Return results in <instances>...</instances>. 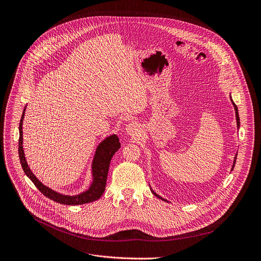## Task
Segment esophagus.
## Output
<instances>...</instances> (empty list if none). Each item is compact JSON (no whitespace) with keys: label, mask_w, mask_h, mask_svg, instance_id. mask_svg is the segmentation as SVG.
Instances as JSON below:
<instances>
[{"label":"esophagus","mask_w":261,"mask_h":261,"mask_svg":"<svg viewBox=\"0 0 261 261\" xmlns=\"http://www.w3.org/2000/svg\"><path fill=\"white\" fill-rule=\"evenodd\" d=\"M126 132L130 136L136 137L140 134V126L137 123H130L126 128Z\"/></svg>","instance_id":"obj_1"}]
</instances>
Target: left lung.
<instances>
[{
  "label": "left lung",
  "instance_id": "obj_1",
  "mask_svg": "<svg viewBox=\"0 0 261 261\" xmlns=\"http://www.w3.org/2000/svg\"><path fill=\"white\" fill-rule=\"evenodd\" d=\"M231 102H232V104H233V106H234V109H235V115H236V123H238V128H240V116H239V109H238V106H236L235 104H234V102L232 101V99H231ZM238 156V155H236ZM236 156H235V158H234V162H233V167H232V171H233V169H234V165H235V162H236ZM152 191V189H151ZM152 193L157 197V198H159V199H161V200H163V201H165V202H168L167 200H164L163 198H161L160 196H158L156 193H154L153 191H152Z\"/></svg>",
  "mask_w": 261,
  "mask_h": 261
}]
</instances>
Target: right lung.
Instances as JSON below:
<instances>
[{
	"instance_id": "1",
	"label": "right lung",
	"mask_w": 261,
	"mask_h": 261,
	"mask_svg": "<svg viewBox=\"0 0 261 261\" xmlns=\"http://www.w3.org/2000/svg\"><path fill=\"white\" fill-rule=\"evenodd\" d=\"M26 107L23 108L21 118L19 121V139H18V156L20 160L21 168L25 172V174L28 176V178L34 183V185L38 188V191L45 196L57 203L64 204V205H81L96 201L100 199L105 192L106 187V181H107V175L109 171V164L111 161L112 156L115 154V152L121 148V143L118 141V137L113 134L108 136L106 139H104L102 143L98 146L96 150V154H94L93 160H92V183L90 184L87 191L81 193L77 196H66L59 194L53 189L49 188L48 186L43 185L32 173L30 168L28 167V163L26 161L25 153H23L22 149V121L23 115H25Z\"/></svg>"
}]
</instances>
